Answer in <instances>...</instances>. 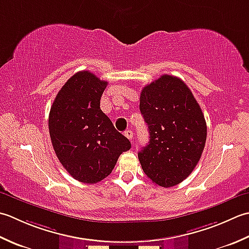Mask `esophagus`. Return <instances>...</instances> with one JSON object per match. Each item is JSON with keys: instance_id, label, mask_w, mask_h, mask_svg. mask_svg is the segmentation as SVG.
<instances>
[{"instance_id": "esophagus-1", "label": "esophagus", "mask_w": 249, "mask_h": 249, "mask_svg": "<svg viewBox=\"0 0 249 249\" xmlns=\"http://www.w3.org/2000/svg\"><path fill=\"white\" fill-rule=\"evenodd\" d=\"M133 131H131V130H126L125 132H124V136H125V138L126 139H129L130 141L132 140V139H133Z\"/></svg>"}]
</instances>
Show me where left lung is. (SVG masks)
I'll return each instance as SVG.
<instances>
[{"label":"left lung","instance_id":"8db88e82","mask_svg":"<svg viewBox=\"0 0 249 249\" xmlns=\"http://www.w3.org/2000/svg\"><path fill=\"white\" fill-rule=\"evenodd\" d=\"M140 110L149 130L148 145L138 154L142 169L156 185H178L205 146L207 128L199 103L180 78L165 74L142 89Z\"/></svg>","mask_w":249,"mask_h":249}]
</instances>
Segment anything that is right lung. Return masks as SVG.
I'll return each mask as SVG.
<instances>
[{
	"label": "right lung",
	"instance_id": "1",
	"mask_svg": "<svg viewBox=\"0 0 249 249\" xmlns=\"http://www.w3.org/2000/svg\"><path fill=\"white\" fill-rule=\"evenodd\" d=\"M106 86L89 71H80L63 85L49 113L54 153L70 175L85 184L107 177L119 156L131 148L100 108Z\"/></svg>",
	"mask_w": 249,
	"mask_h": 249
}]
</instances>
